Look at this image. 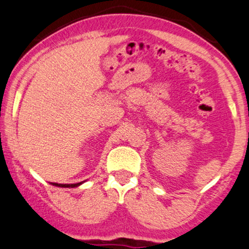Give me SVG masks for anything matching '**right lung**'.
<instances>
[{"label":"right lung","instance_id":"add662e5","mask_svg":"<svg viewBox=\"0 0 249 249\" xmlns=\"http://www.w3.org/2000/svg\"><path fill=\"white\" fill-rule=\"evenodd\" d=\"M84 181L81 182H77V184H57V182H50L52 185H54V186H58V187H69V188H73V187H78L80 186L81 184H83Z\"/></svg>","mask_w":249,"mask_h":249}]
</instances>
